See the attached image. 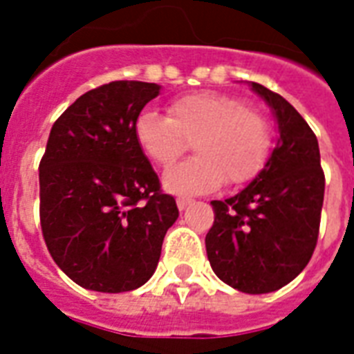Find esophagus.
<instances>
[{
  "label": "esophagus",
  "mask_w": 354,
  "mask_h": 354,
  "mask_svg": "<svg viewBox=\"0 0 354 354\" xmlns=\"http://www.w3.org/2000/svg\"><path fill=\"white\" fill-rule=\"evenodd\" d=\"M194 200L193 198H187V196H180V198H176V205H178V209L183 211L187 205L193 204Z\"/></svg>",
  "instance_id": "esophagus-1"
}]
</instances>
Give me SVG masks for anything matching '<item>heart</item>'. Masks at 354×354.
<instances>
[{"mask_svg": "<svg viewBox=\"0 0 354 354\" xmlns=\"http://www.w3.org/2000/svg\"><path fill=\"white\" fill-rule=\"evenodd\" d=\"M133 133L143 154L161 169L176 163L193 141L196 156L163 178L169 191L183 194L213 191L224 178L232 185L252 180L272 145V128L264 115L235 97L209 91L174 99L167 106V118L143 112Z\"/></svg>", "mask_w": 354, "mask_h": 354, "instance_id": "heart-1", "label": "heart"}]
</instances>
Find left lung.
Masks as SVG:
<instances>
[{
    "label": "left lung",
    "mask_w": 354,
    "mask_h": 354,
    "mask_svg": "<svg viewBox=\"0 0 354 354\" xmlns=\"http://www.w3.org/2000/svg\"><path fill=\"white\" fill-rule=\"evenodd\" d=\"M277 121L279 138L252 183L213 200L215 222L205 235L211 268L246 294H268L301 274L318 242L325 174L318 139L290 102L252 82Z\"/></svg>",
    "instance_id": "obj_1"
}]
</instances>
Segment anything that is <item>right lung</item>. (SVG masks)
I'll use <instances>...</instances> for the list:
<instances>
[{
  "label": "right lung",
  "instance_id": "1",
  "mask_svg": "<svg viewBox=\"0 0 354 354\" xmlns=\"http://www.w3.org/2000/svg\"><path fill=\"white\" fill-rule=\"evenodd\" d=\"M161 86L115 80L55 121L40 161V224L58 268L82 288L136 290L152 277L176 200L139 149L133 124Z\"/></svg>",
  "mask_w": 354,
  "mask_h": 354
}]
</instances>
